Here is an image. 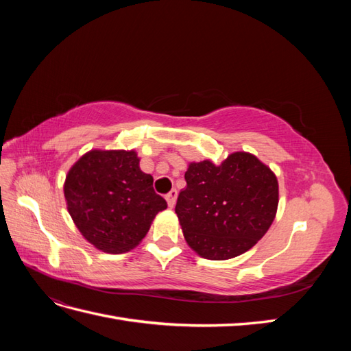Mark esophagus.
<instances>
[{
  "instance_id": "1",
  "label": "esophagus",
  "mask_w": 351,
  "mask_h": 351,
  "mask_svg": "<svg viewBox=\"0 0 351 351\" xmlns=\"http://www.w3.org/2000/svg\"><path fill=\"white\" fill-rule=\"evenodd\" d=\"M177 190L176 189H173L171 192H169L167 196H165V199H167V204H168V206L169 208H174V205H176V200H177Z\"/></svg>"
}]
</instances>
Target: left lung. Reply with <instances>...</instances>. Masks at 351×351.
Returning a JSON list of instances; mask_svg holds the SVG:
<instances>
[{
    "instance_id": "obj_1",
    "label": "left lung",
    "mask_w": 351,
    "mask_h": 351,
    "mask_svg": "<svg viewBox=\"0 0 351 351\" xmlns=\"http://www.w3.org/2000/svg\"><path fill=\"white\" fill-rule=\"evenodd\" d=\"M176 214L184 239L199 256L226 261L247 252L277 215L278 180L249 152H234L219 165L190 162Z\"/></svg>"
}]
</instances>
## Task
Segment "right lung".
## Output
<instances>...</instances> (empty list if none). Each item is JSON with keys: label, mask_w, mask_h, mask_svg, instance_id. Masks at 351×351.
<instances>
[{"label": "right lung", "mask_w": 351, "mask_h": 351, "mask_svg": "<svg viewBox=\"0 0 351 351\" xmlns=\"http://www.w3.org/2000/svg\"><path fill=\"white\" fill-rule=\"evenodd\" d=\"M134 151L92 149L69 169L67 210L80 234L107 253L136 247L158 212L167 208Z\"/></svg>", "instance_id": "1"}]
</instances>
